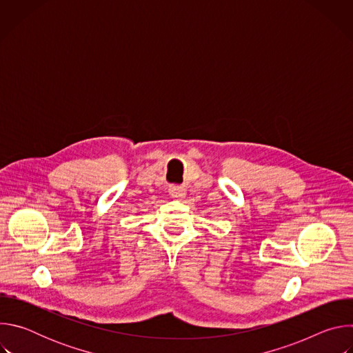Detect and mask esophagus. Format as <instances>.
I'll list each match as a JSON object with an SVG mask.
<instances>
[{"label":"esophagus","mask_w":353,"mask_h":353,"mask_svg":"<svg viewBox=\"0 0 353 353\" xmlns=\"http://www.w3.org/2000/svg\"><path fill=\"white\" fill-rule=\"evenodd\" d=\"M169 194L172 195V198L180 201V199H183L185 196V190L181 185H170L169 187Z\"/></svg>","instance_id":"esophagus-1"}]
</instances>
